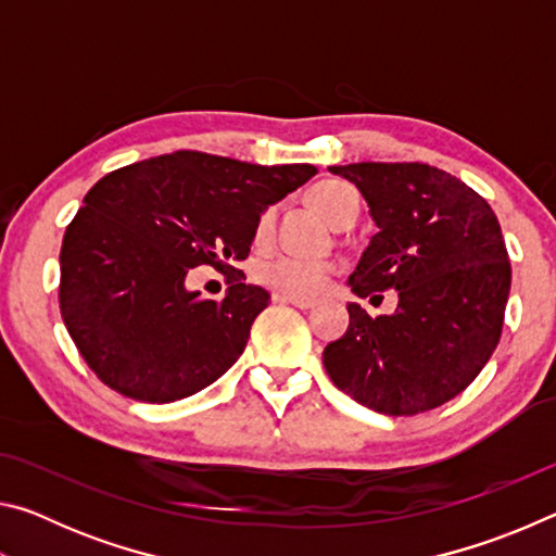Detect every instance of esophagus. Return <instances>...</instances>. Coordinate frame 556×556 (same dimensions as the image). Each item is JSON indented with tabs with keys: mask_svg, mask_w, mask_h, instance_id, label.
Here are the masks:
<instances>
[{
	"mask_svg": "<svg viewBox=\"0 0 556 556\" xmlns=\"http://www.w3.org/2000/svg\"><path fill=\"white\" fill-rule=\"evenodd\" d=\"M279 304H291L296 308H314L316 306V299H306V296H289V294H275L271 296Z\"/></svg>",
	"mask_w": 556,
	"mask_h": 556,
	"instance_id": "34e87169",
	"label": "esophagus"
}]
</instances>
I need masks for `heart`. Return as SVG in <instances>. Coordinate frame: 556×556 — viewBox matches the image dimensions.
Instances as JSON below:
<instances>
[{
  "label": "heart",
  "mask_w": 556,
  "mask_h": 556,
  "mask_svg": "<svg viewBox=\"0 0 556 556\" xmlns=\"http://www.w3.org/2000/svg\"><path fill=\"white\" fill-rule=\"evenodd\" d=\"M361 199L355 188L345 181H321L314 186L312 201L326 220L336 223L338 215L345 211V205ZM277 223V208L269 205L260 213L255 223V240L265 242L271 238ZM338 271L333 260H316V257H296V255H275L262 260L257 265V279L262 285L277 289L279 294L289 296H314L326 287V281Z\"/></svg>",
  "instance_id": "heart-1"
}]
</instances>
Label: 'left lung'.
Returning <instances> with one entry per match:
<instances>
[{"label": "left lung", "mask_w": 556, "mask_h": 556, "mask_svg": "<svg viewBox=\"0 0 556 556\" xmlns=\"http://www.w3.org/2000/svg\"><path fill=\"white\" fill-rule=\"evenodd\" d=\"M328 172L357 186L378 225L348 277L353 294L397 291L390 316L348 304V331L324 351L328 378L390 417L434 409L476 380L501 341L510 294L501 223L473 188L437 166L361 162Z\"/></svg>", "instance_id": "obj_1"}]
</instances>
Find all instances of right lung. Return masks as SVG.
Returning <instances> with one entry per match:
<instances>
[{"label": "right lung", "mask_w": 556, "mask_h": 556, "mask_svg": "<svg viewBox=\"0 0 556 556\" xmlns=\"http://www.w3.org/2000/svg\"><path fill=\"white\" fill-rule=\"evenodd\" d=\"M316 174L174 152L122 166L90 188L63 235L61 316L90 370L149 404L208 388L242 355L269 304L238 269L223 301L186 289L188 269L250 255L260 213Z\"/></svg>", "instance_id": "right-lung-1"}]
</instances>
